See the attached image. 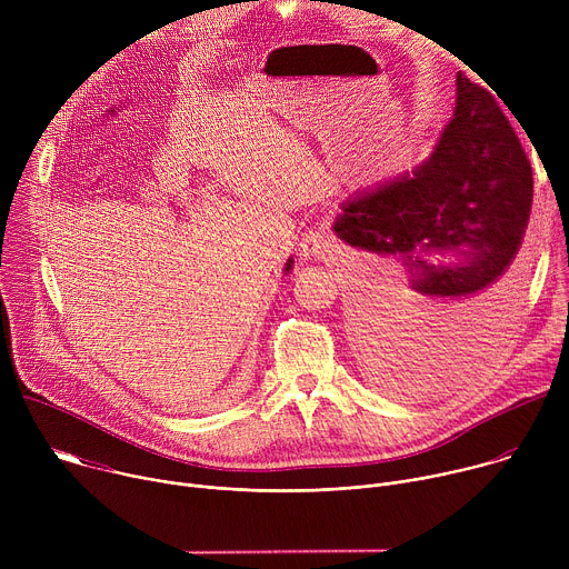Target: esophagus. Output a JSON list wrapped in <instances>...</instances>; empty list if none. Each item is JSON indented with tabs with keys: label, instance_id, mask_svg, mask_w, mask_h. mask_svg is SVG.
Returning a JSON list of instances; mask_svg holds the SVG:
<instances>
[{
	"label": "esophagus",
	"instance_id": "obj_1",
	"mask_svg": "<svg viewBox=\"0 0 569 569\" xmlns=\"http://www.w3.org/2000/svg\"><path fill=\"white\" fill-rule=\"evenodd\" d=\"M333 248V238L327 231H308L299 242L301 254L308 259H323Z\"/></svg>",
	"mask_w": 569,
	"mask_h": 569
}]
</instances>
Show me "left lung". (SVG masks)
Listing matches in <instances>:
<instances>
[{
	"instance_id": "left-lung-1",
	"label": "left lung",
	"mask_w": 569,
	"mask_h": 569,
	"mask_svg": "<svg viewBox=\"0 0 569 569\" xmlns=\"http://www.w3.org/2000/svg\"><path fill=\"white\" fill-rule=\"evenodd\" d=\"M533 198L527 154L496 97L457 73L450 123L430 157L345 200L333 231L347 246L402 268V288L380 281L356 303L358 333L396 382L450 380L491 353L513 306V261ZM448 326L421 352L411 336ZM415 355L417 363L411 360Z\"/></svg>"
}]
</instances>
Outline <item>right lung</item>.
<instances>
[{"instance_id": "add662e5", "label": "right lung", "mask_w": 569, "mask_h": 569, "mask_svg": "<svg viewBox=\"0 0 569 569\" xmlns=\"http://www.w3.org/2000/svg\"><path fill=\"white\" fill-rule=\"evenodd\" d=\"M292 266H295V261H292V257H290L288 263H286V268H283V274H290V272H292Z\"/></svg>"}]
</instances>
